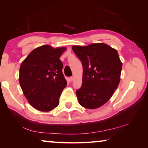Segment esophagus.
<instances>
[{
    "mask_svg": "<svg viewBox=\"0 0 148 148\" xmlns=\"http://www.w3.org/2000/svg\"><path fill=\"white\" fill-rule=\"evenodd\" d=\"M69 80L71 82H72V80H73V77L71 76V77H69Z\"/></svg>",
    "mask_w": 148,
    "mask_h": 148,
    "instance_id": "esophagus-1",
    "label": "esophagus"
}]
</instances>
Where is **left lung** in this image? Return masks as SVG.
Here are the masks:
<instances>
[{"label":"left lung","mask_w":148,"mask_h":148,"mask_svg":"<svg viewBox=\"0 0 148 148\" xmlns=\"http://www.w3.org/2000/svg\"><path fill=\"white\" fill-rule=\"evenodd\" d=\"M72 48L83 66L82 85L76 91L79 103L88 109L101 107L119 84L122 63L118 53L104 43Z\"/></svg>","instance_id":"left-lung-1"}]
</instances>
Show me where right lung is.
Here are the masks:
<instances>
[{
    "label": "right lung",
    "instance_id": "obj_1",
    "mask_svg": "<svg viewBox=\"0 0 148 148\" xmlns=\"http://www.w3.org/2000/svg\"><path fill=\"white\" fill-rule=\"evenodd\" d=\"M65 49L47 45L38 47L20 66V86L30 104L39 111H51L59 104V97L67 84L59 59Z\"/></svg>",
    "mask_w": 148,
    "mask_h": 148
}]
</instances>
